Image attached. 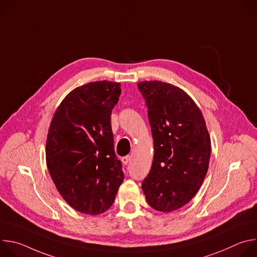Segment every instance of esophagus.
Instances as JSON below:
<instances>
[{
    "mask_svg": "<svg viewBox=\"0 0 257 257\" xmlns=\"http://www.w3.org/2000/svg\"><path fill=\"white\" fill-rule=\"evenodd\" d=\"M130 161H131V157H130V156H127V157L122 158V163H123L124 165H127L128 163H130Z\"/></svg>",
    "mask_w": 257,
    "mask_h": 257,
    "instance_id": "esophagus-1",
    "label": "esophagus"
}]
</instances>
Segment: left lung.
Wrapping results in <instances>:
<instances>
[{
    "label": "left lung",
    "mask_w": 257,
    "mask_h": 257,
    "mask_svg": "<svg viewBox=\"0 0 257 257\" xmlns=\"http://www.w3.org/2000/svg\"><path fill=\"white\" fill-rule=\"evenodd\" d=\"M137 86L149 108L155 151L142 190L154 209L171 212L198 192L208 170L210 136L200 108L184 90L158 80Z\"/></svg>",
    "instance_id": "8db88e82"
}]
</instances>
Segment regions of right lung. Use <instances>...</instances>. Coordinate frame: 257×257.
<instances>
[{
    "mask_svg": "<svg viewBox=\"0 0 257 257\" xmlns=\"http://www.w3.org/2000/svg\"><path fill=\"white\" fill-rule=\"evenodd\" d=\"M120 87L119 82L106 80L76 87L59 104L50 124L49 173L63 199L82 213L106 211L124 180L111 126Z\"/></svg>",
    "mask_w": 257,
    "mask_h": 257,
    "instance_id": "1",
    "label": "right lung"
}]
</instances>
